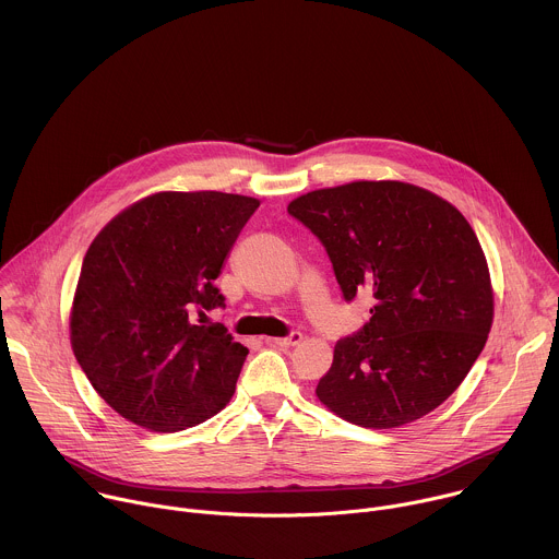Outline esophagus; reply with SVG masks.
<instances>
[{
  "label": "esophagus",
  "mask_w": 559,
  "mask_h": 559,
  "mask_svg": "<svg viewBox=\"0 0 559 559\" xmlns=\"http://www.w3.org/2000/svg\"><path fill=\"white\" fill-rule=\"evenodd\" d=\"M301 340H304V333H301V331H290L286 337H269L266 342H269V344H273V346L290 348V346H297Z\"/></svg>",
  "instance_id": "34e87169"
}]
</instances>
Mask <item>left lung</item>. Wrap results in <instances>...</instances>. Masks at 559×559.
I'll use <instances>...</instances> for the list:
<instances>
[{"label":"left lung","mask_w":559,"mask_h":559,"mask_svg":"<svg viewBox=\"0 0 559 559\" xmlns=\"http://www.w3.org/2000/svg\"><path fill=\"white\" fill-rule=\"evenodd\" d=\"M322 242L346 301L372 293L357 333L337 340L320 402L364 428H396L450 399L476 364L492 288L469 222L399 180H357L288 204Z\"/></svg>","instance_id":"8db88e82"}]
</instances>
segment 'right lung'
<instances>
[{
  "instance_id": "1",
  "label": "right lung",
  "mask_w": 559,
  "mask_h": 559,
  "mask_svg": "<svg viewBox=\"0 0 559 559\" xmlns=\"http://www.w3.org/2000/svg\"><path fill=\"white\" fill-rule=\"evenodd\" d=\"M258 200L163 191L116 215L81 264L71 344L92 388L124 419L176 432L219 413L247 348L222 322L215 286Z\"/></svg>"
}]
</instances>
